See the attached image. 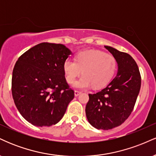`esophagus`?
<instances>
[{"label": "esophagus", "instance_id": "obj_1", "mask_svg": "<svg viewBox=\"0 0 156 156\" xmlns=\"http://www.w3.org/2000/svg\"><path fill=\"white\" fill-rule=\"evenodd\" d=\"M80 94H81V92H80V91H78V90L75 91V96H78Z\"/></svg>", "mask_w": 156, "mask_h": 156}]
</instances>
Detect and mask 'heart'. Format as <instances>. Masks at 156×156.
I'll list each match as a JSON object with an SVG mask.
<instances>
[{
    "mask_svg": "<svg viewBox=\"0 0 156 156\" xmlns=\"http://www.w3.org/2000/svg\"><path fill=\"white\" fill-rule=\"evenodd\" d=\"M117 67V60L112 55L96 50L80 51L76 55V61L67 58L63 64L69 83H74L81 73L83 74L75 83V87L79 89H87L92 85L97 89L104 87L112 80Z\"/></svg>",
    "mask_w": 156,
    "mask_h": 156,
    "instance_id": "1",
    "label": "heart"
}]
</instances>
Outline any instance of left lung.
Segmentation results:
<instances>
[{
	"instance_id": "obj_1",
	"label": "left lung",
	"mask_w": 156,
	"mask_h": 156,
	"mask_svg": "<svg viewBox=\"0 0 156 156\" xmlns=\"http://www.w3.org/2000/svg\"><path fill=\"white\" fill-rule=\"evenodd\" d=\"M105 48L117 60L118 72L106 87L89 94L86 115L97 129L110 130L122 124L133 110L141 88V75L129 54L110 46Z\"/></svg>"
}]
</instances>
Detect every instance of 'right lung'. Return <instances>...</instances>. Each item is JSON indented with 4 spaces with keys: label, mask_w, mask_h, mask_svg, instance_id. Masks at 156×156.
Segmentation results:
<instances>
[{
    "label": "right lung",
    "mask_w": 156,
    "mask_h": 156,
    "mask_svg": "<svg viewBox=\"0 0 156 156\" xmlns=\"http://www.w3.org/2000/svg\"><path fill=\"white\" fill-rule=\"evenodd\" d=\"M70 54L64 44L42 42L25 52L16 62L12 97L21 115L33 125L58 123L74 98L63 69Z\"/></svg>",
    "instance_id": "obj_1"
}]
</instances>
